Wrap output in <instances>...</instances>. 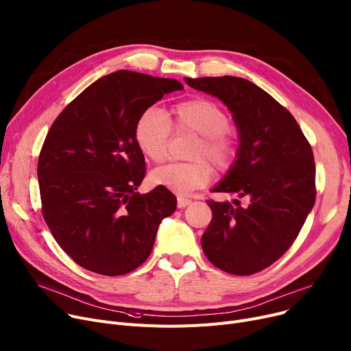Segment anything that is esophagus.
Segmentation results:
<instances>
[{"label":"esophagus","mask_w":351,"mask_h":351,"mask_svg":"<svg viewBox=\"0 0 351 351\" xmlns=\"http://www.w3.org/2000/svg\"><path fill=\"white\" fill-rule=\"evenodd\" d=\"M191 204H192V200H191V199L182 197V196H179V197H178V208H179V209L186 208V206H188V205H191Z\"/></svg>","instance_id":"1"}]
</instances>
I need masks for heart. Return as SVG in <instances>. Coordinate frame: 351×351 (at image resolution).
I'll list each match as a JSON object with an SVG mask.
<instances>
[{"label":"heart","instance_id":"1","mask_svg":"<svg viewBox=\"0 0 351 351\" xmlns=\"http://www.w3.org/2000/svg\"><path fill=\"white\" fill-rule=\"evenodd\" d=\"M171 123L176 132L199 135L192 145L189 158L193 162L169 163L156 168L151 180L178 195L206 186L212 168L217 172L228 171L236 158V141L229 131L230 118L226 110L206 98H193L172 108ZM169 119L159 108H147L135 123V141L145 156L154 162L168 158L171 128Z\"/></svg>","mask_w":351,"mask_h":351}]
</instances>
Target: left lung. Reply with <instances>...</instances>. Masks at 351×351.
I'll return each instance as SVG.
<instances>
[{
    "label": "left lung",
    "mask_w": 351,
    "mask_h": 351,
    "mask_svg": "<svg viewBox=\"0 0 351 351\" xmlns=\"http://www.w3.org/2000/svg\"><path fill=\"white\" fill-rule=\"evenodd\" d=\"M185 82L230 109L241 139L236 162L212 192L236 193L246 204L206 200L212 220L202 249L226 273L262 271L290 249L315 205L311 146L289 110L253 82L229 75Z\"/></svg>",
    "instance_id": "obj_1"
}]
</instances>
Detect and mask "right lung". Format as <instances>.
<instances>
[{
  "mask_svg": "<svg viewBox=\"0 0 351 351\" xmlns=\"http://www.w3.org/2000/svg\"><path fill=\"white\" fill-rule=\"evenodd\" d=\"M176 80L117 71L90 84L53 121L38 158L41 212L81 267L121 276L151 254L162 219L176 209L163 186L136 192L146 166L135 123Z\"/></svg>",
  "mask_w": 351,
  "mask_h": 351,
  "instance_id": "obj_1",
  "label": "right lung"
}]
</instances>
